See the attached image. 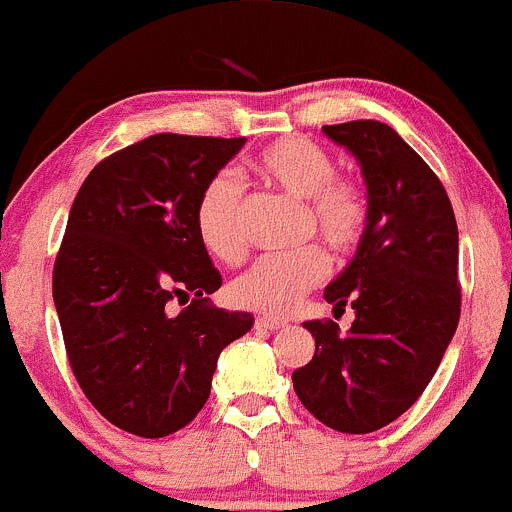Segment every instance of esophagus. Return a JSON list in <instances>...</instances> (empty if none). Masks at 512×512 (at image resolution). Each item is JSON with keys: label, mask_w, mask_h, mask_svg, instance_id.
<instances>
[{"label": "esophagus", "mask_w": 512, "mask_h": 512, "mask_svg": "<svg viewBox=\"0 0 512 512\" xmlns=\"http://www.w3.org/2000/svg\"><path fill=\"white\" fill-rule=\"evenodd\" d=\"M256 328L258 330H281V328H286V320L273 318V315H261V318H256Z\"/></svg>", "instance_id": "obj_1"}]
</instances>
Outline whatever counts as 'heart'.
Listing matches in <instances>:
<instances>
[{
    "label": "heart",
    "instance_id": "b5f03b06",
    "mask_svg": "<svg viewBox=\"0 0 512 512\" xmlns=\"http://www.w3.org/2000/svg\"><path fill=\"white\" fill-rule=\"evenodd\" d=\"M261 182L303 199L305 221L335 251H350L365 234L367 194L347 177H333L335 162L328 152L305 138H283L263 147L251 160ZM194 231L199 244L217 261L234 263L244 254L241 229V187L229 175H214L194 204ZM328 276V256L318 246L293 254L263 256L244 276L231 283V298L241 308L268 315H286L305 293Z\"/></svg>",
    "mask_w": 512,
    "mask_h": 512
}]
</instances>
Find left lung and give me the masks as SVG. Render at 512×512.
Returning <instances> with one entry per match:
<instances>
[{"label":"left lung","instance_id":"obj_1","mask_svg":"<svg viewBox=\"0 0 512 512\" xmlns=\"http://www.w3.org/2000/svg\"><path fill=\"white\" fill-rule=\"evenodd\" d=\"M323 133L360 165L370 217L352 261L325 288L333 310H355L352 328L303 325L315 355L293 372V389L330 429L370 434L421 397L456 333L458 226L444 184L397 130L352 120Z\"/></svg>","mask_w":512,"mask_h":512}]
</instances>
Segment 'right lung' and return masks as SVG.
<instances>
[{
  "label": "right lung",
  "mask_w": 512,
  "mask_h": 512,
  "mask_svg": "<svg viewBox=\"0 0 512 512\" xmlns=\"http://www.w3.org/2000/svg\"><path fill=\"white\" fill-rule=\"evenodd\" d=\"M246 138L160 133L105 157L73 199L54 303L78 384L110 424L175 434L207 404L254 315L209 305L221 273L194 231L199 192ZM172 299L190 300L172 314Z\"/></svg>",
  "instance_id": "obj_1"
}]
</instances>
